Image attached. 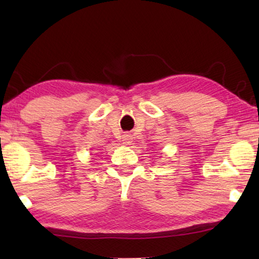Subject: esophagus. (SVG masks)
Returning a JSON list of instances; mask_svg holds the SVG:
<instances>
[{"mask_svg": "<svg viewBox=\"0 0 259 259\" xmlns=\"http://www.w3.org/2000/svg\"><path fill=\"white\" fill-rule=\"evenodd\" d=\"M122 143H123L124 145H130V144L133 143V136L129 134L123 135L122 136Z\"/></svg>", "mask_w": 259, "mask_h": 259, "instance_id": "esophagus-1", "label": "esophagus"}]
</instances>
